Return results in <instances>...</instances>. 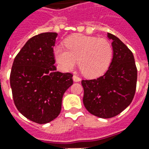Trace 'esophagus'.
I'll use <instances>...</instances> for the list:
<instances>
[{
    "label": "esophagus",
    "mask_w": 149,
    "mask_h": 149,
    "mask_svg": "<svg viewBox=\"0 0 149 149\" xmlns=\"http://www.w3.org/2000/svg\"><path fill=\"white\" fill-rule=\"evenodd\" d=\"M72 80H73V81H75V82H79V81H81V78L79 77H77V76L74 75V76L72 77Z\"/></svg>",
    "instance_id": "obj_1"
}]
</instances>
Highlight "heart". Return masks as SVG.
Masks as SVG:
<instances>
[{"instance_id": "1", "label": "heart", "mask_w": 149, "mask_h": 149, "mask_svg": "<svg viewBox=\"0 0 149 149\" xmlns=\"http://www.w3.org/2000/svg\"><path fill=\"white\" fill-rule=\"evenodd\" d=\"M66 49L56 47V61L63 69L71 70L77 64L84 76L88 78L103 75L112 61L113 49L109 40L75 34L65 40Z\"/></svg>"}]
</instances>
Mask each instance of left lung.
<instances>
[{"label": "left lung", "instance_id": "left-lung-1", "mask_svg": "<svg viewBox=\"0 0 149 149\" xmlns=\"http://www.w3.org/2000/svg\"><path fill=\"white\" fill-rule=\"evenodd\" d=\"M112 40L113 56L109 69L102 77L83 80V103L91 114L111 118L120 114L134 97L137 69L131 50L118 37L108 33Z\"/></svg>", "mask_w": 149, "mask_h": 149}]
</instances>
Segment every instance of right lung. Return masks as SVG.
I'll return each mask as SVG.
<instances>
[{
    "label": "right lung",
    "mask_w": 149,
    "mask_h": 149,
    "mask_svg": "<svg viewBox=\"0 0 149 149\" xmlns=\"http://www.w3.org/2000/svg\"><path fill=\"white\" fill-rule=\"evenodd\" d=\"M56 33H43L25 43L16 56L10 73V86L18 111L37 124L56 118L63 95L71 86L72 74L56 71L54 65Z\"/></svg>",
    "instance_id": "add662e5"
}]
</instances>
